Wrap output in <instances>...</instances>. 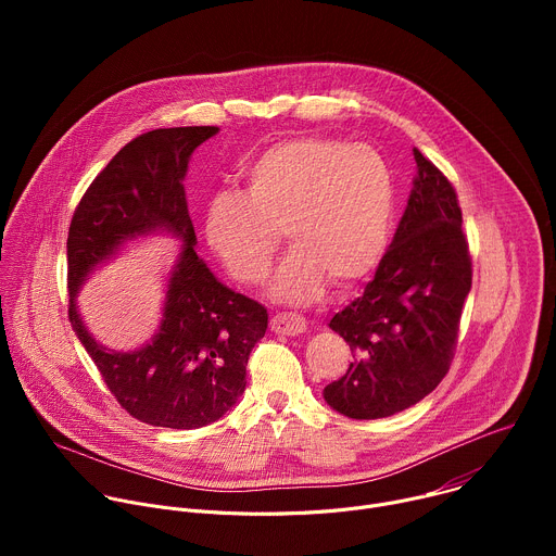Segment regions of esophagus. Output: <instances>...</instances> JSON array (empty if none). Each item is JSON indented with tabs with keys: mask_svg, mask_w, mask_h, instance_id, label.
Returning <instances> with one entry per match:
<instances>
[{
	"mask_svg": "<svg viewBox=\"0 0 556 556\" xmlns=\"http://www.w3.org/2000/svg\"><path fill=\"white\" fill-rule=\"evenodd\" d=\"M270 328L275 334H286V337H296L301 332H305L307 324L301 314H292V312H279L270 319Z\"/></svg>",
	"mask_w": 556,
	"mask_h": 556,
	"instance_id": "34e87169",
	"label": "esophagus"
}]
</instances>
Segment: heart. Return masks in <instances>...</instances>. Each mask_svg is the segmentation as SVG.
I'll list each match as a JSON object with an SVG mask.
<instances>
[{"label": "heart", "mask_w": 556, "mask_h": 556, "mask_svg": "<svg viewBox=\"0 0 556 556\" xmlns=\"http://www.w3.org/2000/svg\"><path fill=\"white\" fill-rule=\"evenodd\" d=\"M244 180L247 193H215L204 215V240L232 279L264 281L281 230L294 249L270 283L275 301L307 303L330 281L352 290L376 273L399 206L380 151L332 136L288 138L257 153Z\"/></svg>", "instance_id": "heart-1"}]
</instances>
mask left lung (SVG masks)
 <instances>
[{
	"instance_id": "obj_1",
	"label": "left lung",
	"mask_w": 556,
	"mask_h": 556,
	"mask_svg": "<svg viewBox=\"0 0 556 556\" xmlns=\"http://www.w3.org/2000/svg\"><path fill=\"white\" fill-rule=\"evenodd\" d=\"M414 157V187L389 251L363 296L330 321L356 358L324 389V399L354 420L405 412L440 384L470 292L455 189L420 149Z\"/></svg>"
}]
</instances>
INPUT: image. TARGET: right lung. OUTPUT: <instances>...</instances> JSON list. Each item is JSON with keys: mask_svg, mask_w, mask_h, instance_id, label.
Here are the masks:
<instances>
[{"mask_svg": "<svg viewBox=\"0 0 556 556\" xmlns=\"http://www.w3.org/2000/svg\"><path fill=\"white\" fill-rule=\"evenodd\" d=\"M217 131L169 127L127 142L78 202L67 232L70 324L121 407L153 427L200 429L230 412L268 328L266 307L224 286L195 253L182 182L193 151ZM155 233L181 242L159 330L136 351H110L87 330L75 296L127 243Z\"/></svg>", "mask_w": 556, "mask_h": 556, "instance_id": "add662e5", "label": "right lung"}]
</instances>
